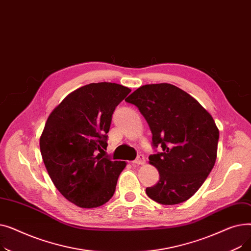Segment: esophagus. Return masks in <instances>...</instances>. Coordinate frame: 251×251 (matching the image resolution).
Returning <instances> with one entry per match:
<instances>
[{"mask_svg": "<svg viewBox=\"0 0 251 251\" xmlns=\"http://www.w3.org/2000/svg\"><path fill=\"white\" fill-rule=\"evenodd\" d=\"M133 163L136 164V165H144V164H146V159H144V156L142 154H139L137 156V159Z\"/></svg>", "mask_w": 251, "mask_h": 251, "instance_id": "1", "label": "esophagus"}]
</instances>
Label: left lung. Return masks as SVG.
<instances>
[{
	"mask_svg": "<svg viewBox=\"0 0 251 251\" xmlns=\"http://www.w3.org/2000/svg\"><path fill=\"white\" fill-rule=\"evenodd\" d=\"M125 100L138 108L151 128L152 146L163 150L149 157L160 181L146 189L148 196L166 205L186 201L216 163L219 129L212 115L186 91L169 83L140 86Z\"/></svg>",
	"mask_w": 251,
	"mask_h": 251,
	"instance_id": "left-lung-1",
	"label": "left lung"
}]
</instances>
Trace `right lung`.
<instances>
[{
    "label": "right lung",
    "mask_w": 251,
    "mask_h": 251,
    "mask_svg": "<svg viewBox=\"0 0 251 251\" xmlns=\"http://www.w3.org/2000/svg\"><path fill=\"white\" fill-rule=\"evenodd\" d=\"M131 91L111 82L90 83L66 97L50 114L39 148L48 173L60 193L82 208L113 196L126 162L103 156L117 105Z\"/></svg>",
    "instance_id": "right-lung-1"
}]
</instances>
